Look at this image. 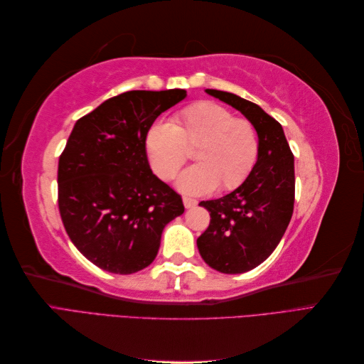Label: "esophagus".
<instances>
[{
  "mask_svg": "<svg viewBox=\"0 0 364 364\" xmlns=\"http://www.w3.org/2000/svg\"><path fill=\"white\" fill-rule=\"evenodd\" d=\"M182 200H183V205H185V208H186V209L194 208V206L197 205V200H196V199H191V197H186V196H185Z\"/></svg>",
  "mask_w": 364,
  "mask_h": 364,
  "instance_id": "obj_1",
  "label": "esophagus"
}]
</instances>
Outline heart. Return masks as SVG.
I'll return each mask as SVG.
<instances>
[{
  "label": "heart",
  "instance_id": "b5f03b06",
  "mask_svg": "<svg viewBox=\"0 0 364 364\" xmlns=\"http://www.w3.org/2000/svg\"><path fill=\"white\" fill-rule=\"evenodd\" d=\"M199 164L183 171L179 188L202 194L218 186L234 190L243 182L258 156V135L249 119L211 102H199L176 115L170 123L153 124L146 135L150 167L161 179L170 181L190 153Z\"/></svg>",
  "mask_w": 364,
  "mask_h": 364
}]
</instances>
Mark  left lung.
<instances>
[{
  "label": "left lung",
  "instance_id": "1",
  "mask_svg": "<svg viewBox=\"0 0 364 364\" xmlns=\"http://www.w3.org/2000/svg\"><path fill=\"white\" fill-rule=\"evenodd\" d=\"M238 109L259 138L258 159L247 179L220 199L200 202L209 226L197 238L203 261L222 273H245L266 261L287 229L294 206V156L282 126L235 94L206 90Z\"/></svg>",
  "mask_w": 364,
  "mask_h": 364
}]
</instances>
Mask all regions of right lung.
<instances>
[{
    "label": "right lung",
    "instance_id": "obj_1",
    "mask_svg": "<svg viewBox=\"0 0 364 364\" xmlns=\"http://www.w3.org/2000/svg\"><path fill=\"white\" fill-rule=\"evenodd\" d=\"M185 95L127 91L74 124L59 158V213L74 246L97 267L119 274L147 267L165 225L183 214L181 194L151 173L146 135Z\"/></svg>",
    "mask_w": 364,
    "mask_h": 364
}]
</instances>
